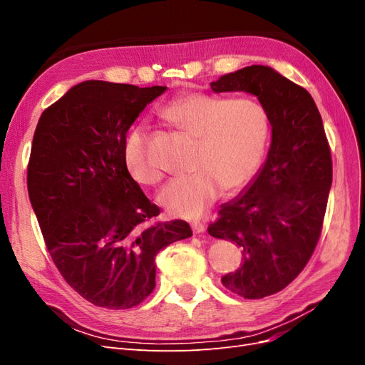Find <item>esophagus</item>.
Listing matches in <instances>:
<instances>
[{
    "label": "esophagus",
    "instance_id": "1",
    "mask_svg": "<svg viewBox=\"0 0 365 365\" xmlns=\"http://www.w3.org/2000/svg\"><path fill=\"white\" fill-rule=\"evenodd\" d=\"M192 230H193L195 235L204 233V231H205V224H202V222H192Z\"/></svg>",
    "mask_w": 365,
    "mask_h": 365
}]
</instances>
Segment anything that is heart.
<instances>
[{
	"mask_svg": "<svg viewBox=\"0 0 365 365\" xmlns=\"http://www.w3.org/2000/svg\"><path fill=\"white\" fill-rule=\"evenodd\" d=\"M161 115L197 141L192 163L195 173L172 180L158 193V202L172 216L200 217L224 189H244L259 170L269 137V118L252 97L187 93L165 105ZM148 145L146 128L135 126L125 143V163L132 178L152 185L161 181L163 170Z\"/></svg>",
	"mask_w": 365,
	"mask_h": 365,
	"instance_id": "heart-1",
	"label": "heart"
}]
</instances>
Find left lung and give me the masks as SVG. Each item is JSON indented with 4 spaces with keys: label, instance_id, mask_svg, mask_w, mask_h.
Segmentation results:
<instances>
[{
    "label": "left lung",
    "instance_id": "obj_1",
    "mask_svg": "<svg viewBox=\"0 0 365 365\" xmlns=\"http://www.w3.org/2000/svg\"><path fill=\"white\" fill-rule=\"evenodd\" d=\"M210 86L256 96L272 128L267 163L207 228L242 251L240 267L222 284L257 300L284 289L312 257L332 185V155L312 96L272 68L251 65Z\"/></svg>",
    "mask_w": 365,
    "mask_h": 365
}]
</instances>
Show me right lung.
<instances>
[{"instance_id":"right-lung-1","label":"right lung","mask_w":365,"mask_h":365,"mask_svg":"<svg viewBox=\"0 0 365 365\" xmlns=\"http://www.w3.org/2000/svg\"><path fill=\"white\" fill-rule=\"evenodd\" d=\"M165 86L88 81L39 117L27 168L29 197L47 250L90 303L129 309L155 288V256L192 236L160 208L125 163L126 132Z\"/></svg>"}]
</instances>
